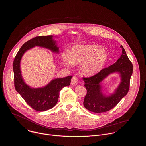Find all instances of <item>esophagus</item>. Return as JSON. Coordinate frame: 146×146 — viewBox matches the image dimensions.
<instances>
[{
  "instance_id": "1",
  "label": "esophagus",
  "mask_w": 146,
  "mask_h": 146,
  "mask_svg": "<svg viewBox=\"0 0 146 146\" xmlns=\"http://www.w3.org/2000/svg\"><path fill=\"white\" fill-rule=\"evenodd\" d=\"M78 78L76 76H74L72 77V79H71V84L72 85H76L78 84Z\"/></svg>"
}]
</instances>
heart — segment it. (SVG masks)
<instances>
[{
	"mask_svg": "<svg viewBox=\"0 0 146 146\" xmlns=\"http://www.w3.org/2000/svg\"><path fill=\"white\" fill-rule=\"evenodd\" d=\"M62 57L67 66L69 67L73 63L80 64L81 73L86 76H92L104 66L107 54L103 47L96 45H76L72 48L71 53H63Z\"/></svg>",
	"mask_w": 146,
	"mask_h": 146,
	"instance_id": "b5f03b06",
	"label": "heart"
}]
</instances>
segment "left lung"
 <instances>
[{"instance_id":"obj_1","label":"left lung","mask_w":146,"mask_h":146,"mask_svg":"<svg viewBox=\"0 0 146 146\" xmlns=\"http://www.w3.org/2000/svg\"><path fill=\"white\" fill-rule=\"evenodd\" d=\"M120 47L122 48V54L116 62L92 76L83 78L84 86L86 89L84 106L91 112L102 113L111 110L118 104L129 90L133 66L123 46L121 45ZM116 72L121 74L122 82L114 94L106 97L101 92L100 83L108 74Z\"/></svg>"}]
</instances>
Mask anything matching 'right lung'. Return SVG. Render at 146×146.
<instances>
[{
	"label": "right lung",
	"mask_w": 146,
	"mask_h": 146,
	"mask_svg": "<svg viewBox=\"0 0 146 146\" xmlns=\"http://www.w3.org/2000/svg\"><path fill=\"white\" fill-rule=\"evenodd\" d=\"M53 36H39L26 42L21 47L13 63L14 84L16 91L25 102L37 111H45L53 107L57 103L60 91L70 84L72 76L52 80L45 86L34 89L25 83L21 75L20 61L24 53L35 46H39L58 53L59 48L52 39Z\"/></svg>",
	"instance_id": "1"
}]
</instances>
